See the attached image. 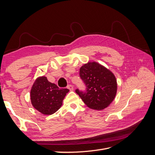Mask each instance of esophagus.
<instances>
[{
  "label": "esophagus",
  "instance_id": "34e87169",
  "mask_svg": "<svg viewBox=\"0 0 155 155\" xmlns=\"http://www.w3.org/2000/svg\"><path fill=\"white\" fill-rule=\"evenodd\" d=\"M67 88L69 89L70 91H74V87H73V85H68Z\"/></svg>",
  "mask_w": 155,
  "mask_h": 155
}]
</instances>
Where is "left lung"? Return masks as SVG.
Here are the masks:
<instances>
[{
	"label": "left lung",
	"instance_id": "8db88e82",
	"mask_svg": "<svg viewBox=\"0 0 155 155\" xmlns=\"http://www.w3.org/2000/svg\"><path fill=\"white\" fill-rule=\"evenodd\" d=\"M79 75L87 86V92L78 89L76 92L88 107L101 110L113 101L118 84L109 69L96 61H88L79 69Z\"/></svg>",
	"mask_w": 155,
	"mask_h": 155
}]
</instances>
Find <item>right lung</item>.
I'll return each mask as SVG.
<instances>
[{"label":"right lung","instance_id":"add662e5","mask_svg":"<svg viewBox=\"0 0 155 155\" xmlns=\"http://www.w3.org/2000/svg\"><path fill=\"white\" fill-rule=\"evenodd\" d=\"M68 92V89L59 88L55 84L48 81L46 76H39L31 88V105L41 114H53L62 106L64 98Z\"/></svg>","mask_w":155,"mask_h":155}]
</instances>
